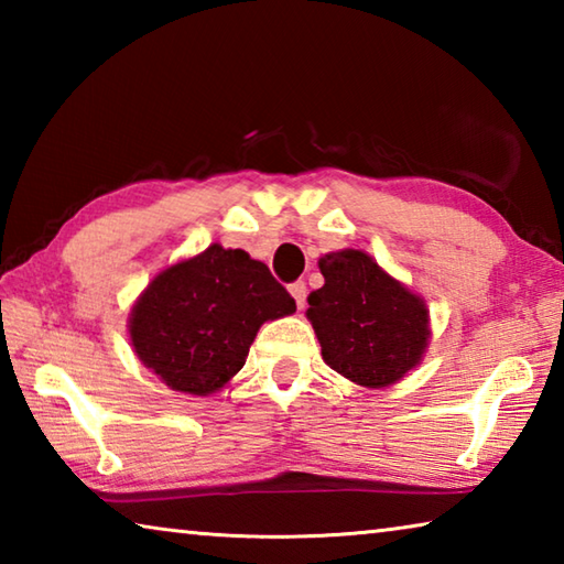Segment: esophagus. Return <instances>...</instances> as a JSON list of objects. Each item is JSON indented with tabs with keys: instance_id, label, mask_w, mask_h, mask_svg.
I'll use <instances>...</instances> for the list:
<instances>
[{
	"instance_id": "1",
	"label": "esophagus",
	"mask_w": 564,
	"mask_h": 564,
	"mask_svg": "<svg viewBox=\"0 0 564 564\" xmlns=\"http://www.w3.org/2000/svg\"><path fill=\"white\" fill-rule=\"evenodd\" d=\"M291 295L295 299V305L303 311L305 308V295H308V289H305L303 281H295L291 283Z\"/></svg>"
}]
</instances>
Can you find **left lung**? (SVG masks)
I'll return each mask as SVG.
<instances>
[{
	"label": "left lung",
	"instance_id": "8db88e82",
	"mask_svg": "<svg viewBox=\"0 0 564 564\" xmlns=\"http://www.w3.org/2000/svg\"><path fill=\"white\" fill-rule=\"evenodd\" d=\"M318 269L326 283L308 295L305 316L323 360L362 388L398 383L431 340L425 301L356 248L326 253Z\"/></svg>",
	"mask_w": 564,
	"mask_h": 564
}]
</instances>
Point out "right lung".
Returning <instances> with one entry per match:
<instances>
[{"label":"right lung","mask_w":564,"mask_h":564,"mask_svg":"<svg viewBox=\"0 0 564 564\" xmlns=\"http://www.w3.org/2000/svg\"><path fill=\"white\" fill-rule=\"evenodd\" d=\"M293 311L269 265L212 243L147 285L131 308L129 336L139 360L171 390L212 395L243 368L263 323Z\"/></svg>","instance_id":"1"}]
</instances>
